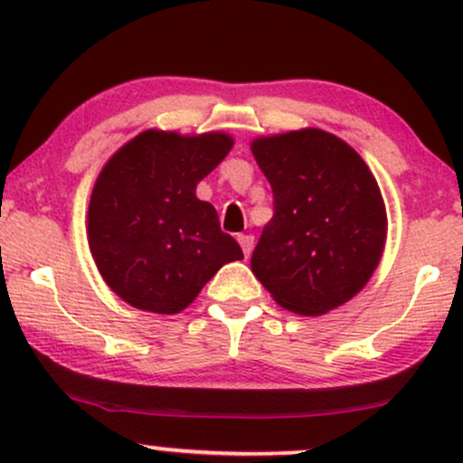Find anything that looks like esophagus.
Wrapping results in <instances>:
<instances>
[{
    "mask_svg": "<svg viewBox=\"0 0 463 463\" xmlns=\"http://www.w3.org/2000/svg\"><path fill=\"white\" fill-rule=\"evenodd\" d=\"M237 241H239V246H241L243 254L250 257V252H252V246H254V237L252 235H237Z\"/></svg>",
    "mask_w": 463,
    "mask_h": 463,
    "instance_id": "1",
    "label": "esophagus"
}]
</instances>
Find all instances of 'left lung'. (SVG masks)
<instances>
[{
	"label": "left lung",
	"instance_id": "obj_1",
	"mask_svg": "<svg viewBox=\"0 0 463 463\" xmlns=\"http://www.w3.org/2000/svg\"><path fill=\"white\" fill-rule=\"evenodd\" d=\"M252 154L274 195L250 261L254 276L300 316L344 305L368 283L385 243V206L368 165L317 128L263 137Z\"/></svg>",
	"mask_w": 463,
	"mask_h": 463
}]
</instances>
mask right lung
<instances>
[{
  "label": "right lung",
  "instance_id": "obj_1",
  "mask_svg": "<svg viewBox=\"0 0 463 463\" xmlns=\"http://www.w3.org/2000/svg\"><path fill=\"white\" fill-rule=\"evenodd\" d=\"M222 132L146 130L104 165L89 204V248L110 289L137 309L178 313L224 263L243 259L195 187L226 158Z\"/></svg>",
  "mask_w": 463,
  "mask_h": 463
}]
</instances>
